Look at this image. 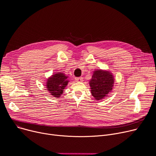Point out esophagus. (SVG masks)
Masks as SVG:
<instances>
[{"label": "esophagus", "mask_w": 156, "mask_h": 156, "mask_svg": "<svg viewBox=\"0 0 156 156\" xmlns=\"http://www.w3.org/2000/svg\"><path fill=\"white\" fill-rule=\"evenodd\" d=\"M75 80H76V81H77V82H82L83 81V78L82 77L76 78H75Z\"/></svg>", "instance_id": "1"}]
</instances>
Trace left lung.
<instances>
[{
    "mask_svg": "<svg viewBox=\"0 0 156 156\" xmlns=\"http://www.w3.org/2000/svg\"><path fill=\"white\" fill-rule=\"evenodd\" d=\"M89 85L91 95L95 99L102 100L112 91L114 85V76L110 71L97 69L93 71Z\"/></svg>",
    "mask_w": 156,
    "mask_h": 156,
    "instance_id": "left-lung-1",
    "label": "left lung"
}]
</instances>
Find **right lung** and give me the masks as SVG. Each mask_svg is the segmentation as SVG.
I'll list each match as a JSON object with an SVG mask.
<instances>
[{
	"label": "right lung",
	"instance_id": "add662e5",
	"mask_svg": "<svg viewBox=\"0 0 156 156\" xmlns=\"http://www.w3.org/2000/svg\"><path fill=\"white\" fill-rule=\"evenodd\" d=\"M68 76L62 71L55 73L47 79L46 88L52 96L59 98L68 85Z\"/></svg>",
	"mask_w": 156,
	"mask_h": 156
}]
</instances>
